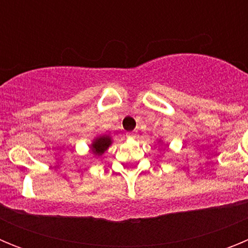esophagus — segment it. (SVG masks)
<instances>
[{"instance_id": "obj_1", "label": "esophagus", "mask_w": 248, "mask_h": 248, "mask_svg": "<svg viewBox=\"0 0 248 248\" xmlns=\"http://www.w3.org/2000/svg\"><path fill=\"white\" fill-rule=\"evenodd\" d=\"M128 137L129 138H133V139H137L138 134H137V133H135V131H131V133H128Z\"/></svg>"}]
</instances>
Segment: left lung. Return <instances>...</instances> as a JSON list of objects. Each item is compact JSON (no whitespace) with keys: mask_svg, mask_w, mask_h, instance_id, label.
I'll return each instance as SVG.
<instances>
[{"mask_svg":"<svg viewBox=\"0 0 248 248\" xmlns=\"http://www.w3.org/2000/svg\"><path fill=\"white\" fill-rule=\"evenodd\" d=\"M157 143H160V144H161V143H163V141H161V139H159V140H157Z\"/></svg>","mask_w":248,"mask_h":248,"instance_id":"8db88e82","label":"left lung"}]
</instances>
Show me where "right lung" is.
I'll use <instances>...</instances> for the list:
<instances>
[{
	"mask_svg": "<svg viewBox=\"0 0 248 248\" xmlns=\"http://www.w3.org/2000/svg\"><path fill=\"white\" fill-rule=\"evenodd\" d=\"M111 144H113V138L110 135H97V137L92 140L89 149H91V153L94 156L99 157L104 154L105 151L108 150Z\"/></svg>",
	"mask_w": 248,
	"mask_h": 248,
	"instance_id": "right-lung-1",
	"label": "right lung"
}]
</instances>
